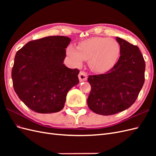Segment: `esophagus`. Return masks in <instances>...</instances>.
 Instances as JSON below:
<instances>
[{
  "label": "esophagus",
  "mask_w": 156,
  "mask_h": 156,
  "mask_svg": "<svg viewBox=\"0 0 156 156\" xmlns=\"http://www.w3.org/2000/svg\"><path fill=\"white\" fill-rule=\"evenodd\" d=\"M79 81L81 82L87 81V73L85 72H84V71H81L79 74Z\"/></svg>",
  "instance_id": "obj_1"
}]
</instances>
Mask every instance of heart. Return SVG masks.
<instances>
[{
    "mask_svg": "<svg viewBox=\"0 0 156 156\" xmlns=\"http://www.w3.org/2000/svg\"><path fill=\"white\" fill-rule=\"evenodd\" d=\"M120 53V46L114 39L105 37H93L83 40L77 48L69 45L67 54L72 62L79 66L83 60L88 61L94 72L102 73L115 64Z\"/></svg>",
    "mask_w": 156,
    "mask_h": 156,
    "instance_id": "1",
    "label": "heart"
}]
</instances>
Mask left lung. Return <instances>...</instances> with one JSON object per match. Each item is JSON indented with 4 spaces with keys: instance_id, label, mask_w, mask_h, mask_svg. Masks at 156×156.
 Listing matches in <instances>:
<instances>
[{
    "instance_id": "obj_1",
    "label": "left lung",
    "mask_w": 156,
    "mask_h": 156,
    "mask_svg": "<svg viewBox=\"0 0 156 156\" xmlns=\"http://www.w3.org/2000/svg\"><path fill=\"white\" fill-rule=\"evenodd\" d=\"M120 56L104 74L89 75L91 90L87 100L96 114L111 115L133 104L144 83L145 62L139 48L120 37Z\"/></svg>"
}]
</instances>
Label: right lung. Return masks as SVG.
<instances>
[{
    "mask_svg": "<svg viewBox=\"0 0 156 156\" xmlns=\"http://www.w3.org/2000/svg\"><path fill=\"white\" fill-rule=\"evenodd\" d=\"M70 41L66 36L45 37L30 41L16 53L13 87L31 110L45 114L61 111L67 93L79 83V70L63 64Z\"/></svg>",
    "mask_w": 156,
    "mask_h": 156,
    "instance_id": "obj_1",
    "label": "right lung"
}]
</instances>
